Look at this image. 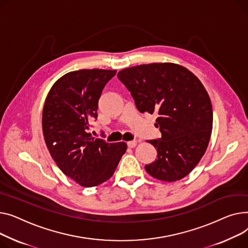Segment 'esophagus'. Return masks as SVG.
I'll return each mask as SVG.
<instances>
[{"label": "esophagus", "instance_id": "obj_1", "mask_svg": "<svg viewBox=\"0 0 248 248\" xmlns=\"http://www.w3.org/2000/svg\"><path fill=\"white\" fill-rule=\"evenodd\" d=\"M127 145H128L129 148H134V147L136 146V145H137V141H136V140L129 141V142H127Z\"/></svg>", "mask_w": 248, "mask_h": 248}]
</instances>
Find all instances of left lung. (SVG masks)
Listing matches in <instances>:
<instances>
[{"label":"left lung","instance_id":"left-lung-1","mask_svg":"<svg viewBox=\"0 0 248 248\" xmlns=\"http://www.w3.org/2000/svg\"><path fill=\"white\" fill-rule=\"evenodd\" d=\"M117 76L141 113L158 115L155 125L161 138L148 141L157 149V159L145 169L168 182L188 175L204 155L212 130L211 102L201 82L172 63L131 67Z\"/></svg>","mask_w":248,"mask_h":248}]
</instances>
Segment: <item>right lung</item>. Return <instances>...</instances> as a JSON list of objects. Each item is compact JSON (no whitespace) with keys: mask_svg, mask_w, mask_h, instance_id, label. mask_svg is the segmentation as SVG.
<instances>
[{"mask_svg":"<svg viewBox=\"0 0 248 248\" xmlns=\"http://www.w3.org/2000/svg\"><path fill=\"white\" fill-rule=\"evenodd\" d=\"M116 72H70L53 85L44 105L43 133L50 154L65 175L84 187L107 181L127 149L124 142L107 143L89 133L102 91Z\"/></svg>","mask_w":248,"mask_h":248,"instance_id":"1","label":"right lung"}]
</instances>
